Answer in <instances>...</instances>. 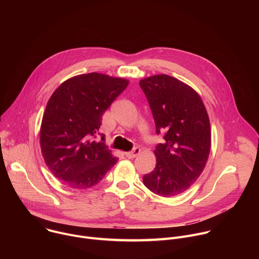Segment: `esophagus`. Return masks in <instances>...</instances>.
<instances>
[{"mask_svg":"<svg viewBox=\"0 0 259 259\" xmlns=\"http://www.w3.org/2000/svg\"><path fill=\"white\" fill-rule=\"evenodd\" d=\"M139 154H140V149H139V147H134V149L131 152L125 153V156L127 158H129V159H133V158H135Z\"/></svg>","mask_w":259,"mask_h":259,"instance_id":"34e87169","label":"esophagus"}]
</instances>
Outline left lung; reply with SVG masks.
Masks as SVG:
<instances>
[{
  "label": "left lung",
  "instance_id": "left-lung-1",
  "mask_svg": "<svg viewBox=\"0 0 259 259\" xmlns=\"http://www.w3.org/2000/svg\"><path fill=\"white\" fill-rule=\"evenodd\" d=\"M153 113L156 132H165L155 149L157 164L143 175L154 194L171 198L191 188L203 172L211 147L210 122L199 94L168 75L139 82Z\"/></svg>",
  "mask_w": 259,
  "mask_h": 259
}]
</instances>
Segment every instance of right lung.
I'll list each match as a JSON object with an SVG mask.
<instances>
[{
	"label": "right lung",
	"instance_id": "right-lung-1",
	"mask_svg": "<svg viewBox=\"0 0 259 259\" xmlns=\"http://www.w3.org/2000/svg\"><path fill=\"white\" fill-rule=\"evenodd\" d=\"M129 81L90 72L63 82L50 97L42 120L40 143L45 163L65 186L88 189L118 161L99 133L102 115Z\"/></svg>",
	"mask_w": 259,
	"mask_h": 259
}]
</instances>
